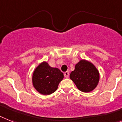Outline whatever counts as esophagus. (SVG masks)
Returning a JSON list of instances; mask_svg holds the SVG:
<instances>
[{"label":"esophagus","instance_id":"esophagus-1","mask_svg":"<svg viewBox=\"0 0 122 122\" xmlns=\"http://www.w3.org/2000/svg\"><path fill=\"white\" fill-rule=\"evenodd\" d=\"M64 77H65L66 78H68L69 76V72L66 71V72H64Z\"/></svg>","mask_w":122,"mask_h":122}]
</instances>
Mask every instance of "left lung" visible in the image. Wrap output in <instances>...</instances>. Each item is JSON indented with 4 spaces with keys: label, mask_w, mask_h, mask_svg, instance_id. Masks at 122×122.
Listing matches in <instances>:
<instances>
[{
    "label": "left lung",
    "mask_w": 122,
    "mask_h": 122,
    "mask_svg": "<svg viewBox=\"0 0 122 122\" xmlns=\"http://www.w3.org/2000/svg\"><path fill=\"white\" fill-rule=\"evenodd\" d=\"M70 79L77 88L82 92L88 93L97 86L99 80V73L95 65L90 61L81 60L75 66L70 74Z\"/></svg>",
    "instance_id": "left-lung-1"
}]
</instances>
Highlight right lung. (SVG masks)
<instances>
[{
	"mask_svg": "<svg viewBox=\"0 0 122 122\" xmlns=\"http://www.w3.org/2000/svg\"><path fill=\"white\" fill-rule=\"evenodd\" d=\"M64 78L63 73L56 67H50L45 61L35 69L32 75V84L39 93L43 95L52 94Z\"/></svg>",
	"mask_w": 122,
	"mask_h": 122,
	"instance_id": "right-lung-1",
	"label": "right lung"
}]
</instances>
